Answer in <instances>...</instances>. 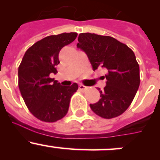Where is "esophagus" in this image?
Instances as JSON below:
<instances>
[{
	"label": "esophagus",
	"instance_id": "obj_1",
	"mask_svg": "<svg viewBox=\"0 0 160 160\" xmlns=\"http://www.w3.org/2000/svg\"><path fill=\"white\" fill-rule=\"evenodd\" d=\"M79 89H80V90H82V91H84L85 90H87V87L83 84H80V86H79Z\"/></svg>",
	"mask_w": 160,
	"mask_h": 160
}]
</instances>
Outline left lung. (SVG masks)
<instances>
[{
    "mask_svg": "<svg viewBox=\"0 0 160 160\" xmlns=\"http://www.w3.org/2000/svg\"><path fill=\"white\" fill-rule=\"evenodd\" d=\"M78 42L77 48L86 52L93 70L101 67L107 72L106 86L103 90L98 88L101 99L90 104V108L103 118L121 115L132 104L140 84L135 53L128 46L107 35L81 33Z\"/></svg>",
    "mask_w": 160,
    "mask_h": 160,
    "instance_id": "8db88e82",
    "label": "left lung"
}]
</instances>
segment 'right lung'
Listing matches in <instances>:
<instances>
[{"label": "right lung", "instance_id": "add662e5", "mask_svg": "<svg viewBox=\"0 0 160 160\" xmlns=\"http://www.w3.org/2000/svg\"><path fill=\"white\" fill-rule=\"evenodd\" d=\"M77 36V32L49 35L32 45L22 58L18 67L19 90L28 110L40 121L55 122L68 112L78 85L61 86L50 74L57 72L59 51Z\"/></svg>", "mask_w": 160, "mask_h": 160}]
</instances>
